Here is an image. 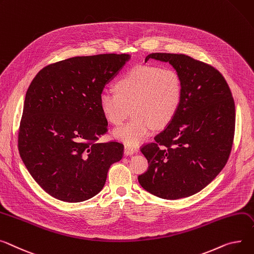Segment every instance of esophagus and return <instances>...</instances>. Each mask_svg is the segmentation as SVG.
<instances>
[{
	"label": "esophagus",
	"mask_w": 254,
	"mask_h": 254,
	"mask_svg": "<svg viewBox=\"0 0 254 254\" xmlns=\"http://www.w3.org/2000/svg\"><path fill=\"white\" fill-rule=\"evenodd\" d=\"M137 152H138V148H136V147H131L128 145L125 146V154L127 156L137 153Z\"/></svg>",
	"instance_id": "34e87169"
}]
</instances>
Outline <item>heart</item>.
I'll list each match as a JSON object with an SVG mask.
<instances>
[{
	"label": "heart",
	"mask_w": 254,
	"mask_h": 254,
	"mask_svg": "<svg viewBox=\"0 0 254 254\" xmlns=\"http://www.w3.org/2000/svg\"><path fill=\"white\" fill-rule=\"evenodd\" d=\"M115 93L105 91L99 104L114 126H121L129 114L131 120L113 131V137L128 146L142 143L154 126L163 127L172 122L183 99L180 74L171 68L143 65L133 67L115 82Z\"/></svg>",
	"instance_id": "b5f03b06"
}]
</instances>
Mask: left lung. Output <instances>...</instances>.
<instances>
[{"label":"left lung","mask_w":254,"mask_h":254,"mask_svg":"<svg viewBox=\"0 0 254 254\" xmlns=\"http://www.w3.org/2000/svg\"><path fill=\"white\" fill-rule=\"evenodd\" d=\"M180 74L183 99L172 122L141 151L149 167L138 180L163 199L201 191L226 165L235 132V103L225 77L214 67L184 54L152 53Z\"/></svg>","instance_id":"obj_1"}]
</instances>
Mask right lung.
Listing matches in <instances>:
<instances>
[{
    "label": "right lung",
    "mask_w": 254,
    "mask_h": 254,
    "mask_svg": "<svg viewBox=\"0 0 254 254\" xmlns=\"http://www.w3.org/2000/svg\"><path fill=\"white\" fill-rule=\"evenodd\" d=\"M128 54L72 57L50 64L26 92L18 133L21 159L44 191L81 202L103 189L124 145L99 143L108 123L99 98Z\"/></svg>",
    "instance_id": "obj_1"
}]
</instances>
